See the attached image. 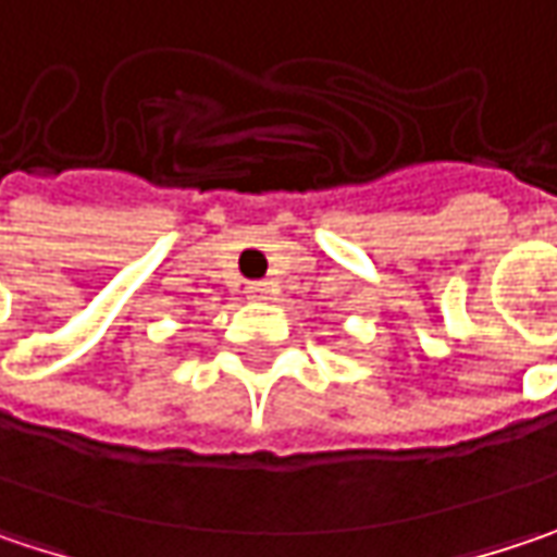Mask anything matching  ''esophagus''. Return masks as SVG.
Instances as JSON below:
<instances>
[{"mask_svg":"<svg viewBox=\"0 0 557 557\" xmlns=\"http://www.w3.org/2000/svg\"><path fill=\"white\" fill-rule=\"evenodd\" d=\"M246 293L251 299H271L274 296V283L271 280H251L246 286Z\"/></svg>","mask_w":557,"mask_h":557,"instance_id":"34e87169","label":"esophagus"}]
</instances>
